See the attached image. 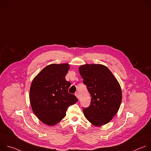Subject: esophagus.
Segmentation results:
<instances>
[{"mask_svg":"<svg viewBox=\"0 0 151 151\" xmlns=\"http://www.w3.org/2000/svg\"><path fill=\"white\" fill-rule=\"evenodd\" d=\"M75 96H76V97L78 99H80V95H79V93H75Z\"/></svg>","mask_w":151,"mask_h":151,"instance_id":"esophagus-1","label":"esophagus"}]
</instances>
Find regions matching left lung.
I'll use <instances>...</instances> for the list:
<instances>
[{"mask_svg":"<svg viewBox=\"0 0 151 151\" xmlns=\"http://www.w3.org/2000/svg\"><path fill=\"white\" fill-rule=\"evenodd\" d=\"M83 83L91 94L90 107L83 109L87 120L100 127L110 122L118 112L122 100L121 86L113 73L100 64H85L79 68Z\"/></svg>","mask_w":151,"mask_h":151,"instance_id":"obj_1","label":"left lung"}]
</instances>
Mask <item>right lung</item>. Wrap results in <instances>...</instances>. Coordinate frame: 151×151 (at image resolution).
Instances as JSON below:
<instances>
[{
  "instance_id": "add662e5",
  "label": "right lung",
  "mask_w": 151,
  "mask_h": 151,
  "mask_svg": "<svg viewBox=\"0 0 151 151\" xmlns=\"http://www.w3.org/2000/svg\"><path fill=\"white\" fill-rule=\"evenodd\" d=\"M69 69L68 63L51 64L32 81L30 88L32 109L45 124L52 126L60 122L69 106L78 101L75 95L68 93L71 83L65 76Z\"/></svg>"
}]
</instances>
